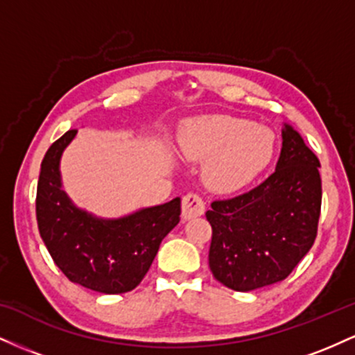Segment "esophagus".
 Masks as SVG:
<instances>
[{
    "mask_svg": "<svg viewBox=\"0 0 355 355\" xmlns=\"http://www.w3.org/2000/svg\"><path fill=\"white\" fill-rule=\"evenodd\" d=\"M205 214V203L197 193H187L182 200V217L183 220H190L200 217Z\"/></svg>",
    "mask_w": 355,
    "mask_h": 355,
    "instance_id": "34e87169",
    "label": "esophagus"
}]
</instances>
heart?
Returning <instances> with one entry per match:
<instances>
[{
  "instance_id": "heart-1",
  "label": "heart",
  "mask_w": 355,
  "mask_h": 355,
  "mask_svg": "<svg viewBox=\"0 0 355 355\" xmlns=\"http://www.w3.org/2000/svg\"><path fill=\"white\" fill-rule=\"evenodd\" d=\"M178 146L191 162H207L203 180L210 190L234 191L267 168L275 152V133L247 118L209 115L182 126Z\"/></svg>"
}]
</instances>
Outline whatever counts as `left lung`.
<instances>
[{"label": "left lung", "instance_id": "8db88e82", "mask_svg": "<svg viewBox=\"0 0 355 355\" xmlns=\"http://www.w3.org/2000/svg\"><path fill=\"white\" fill-rule=\"evenodd\" d=\"M320 162L285 123L275 172L255 189L211 202L209 266L220 284L250 292L287 279L311 250L320 217Z\"/></svg>", "mask_w": 355, "mask_h": 355}]
</instances>
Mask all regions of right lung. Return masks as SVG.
Listing matches in <instances>:
<instances>
[{"mask_svg":"<svg viewBox=\"0 0 355 355\" xmlns=\"http://www.w3.org/2000/svg\"><path fill=\"white\" fill-rule=\"evenodd\" d=\"M76 130L48 148L36 190V220L51 259L71 282L101 294L133 291L152 266L162 240L180 222V198L100 218L81 210L61 185L60 160Z\"/></svg>","mask_w":355,"mask_h":355,"instance_id":"obj_1","label":"right lung"}]
</instances>
